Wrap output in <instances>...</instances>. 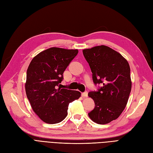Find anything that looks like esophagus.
<instances>
[{
	"instance_id": "esophagus-1",
	"label": "esophagus",
	"mask_w": 153,
	"mask_h": 153,
	"mask_svg": "<svg viewBox=\"0 0 153 153\" xmlns=\"http://www.w3.org/2000/svg\"><path fill=\"white\" fill-rule=\"evenodd\" d=\"M87 96H88L87 91H85L84 92H82V97H87Z\"/></svg>"
}]
</instances>
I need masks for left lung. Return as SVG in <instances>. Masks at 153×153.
Returning <instances> with one entry per match:
<instances>
[{
  "instance_id": "obj_1",
  "label": "left lung",
  "mask_w": 153,
  "mask_h": 153,
  "mask_svg": "<svg viewBox=\"0 0 153 153\" xmlns=\"http://www.w3.org/2000/svg\"><path fill=\"white\" fill-rule=\"evenodd\" d=\"M92 73L96 91L88 96L94 100V109L88 114L92 121L105 124L117 119L128 103L131 89L130 68L116 51L105 45L83 50Z\"/></svg>"
}]
</instances>
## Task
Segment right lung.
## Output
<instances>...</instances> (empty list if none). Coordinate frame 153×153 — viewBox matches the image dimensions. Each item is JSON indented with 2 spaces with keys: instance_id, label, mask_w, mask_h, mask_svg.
Here are the masks:
<instances>
[{
  "instance_id": "right-lung-1",
  "label": "right lung",
  "mask_w": 153,
  "mask_h": 153,
  "mask_svg": "<svg viewBox=\"0 0 153 153\" xmlns=\"http://www.w3.org/2000/svg\"><path fill=\"white\" fill-rule=\"evenodd\" d=\"M78 50L52 47L33 58L27 71L25 91L32 110L46 123L61 122L69 104L79 98V91L60 87L63 73Z\"/></svg>"
}]
</instances>
